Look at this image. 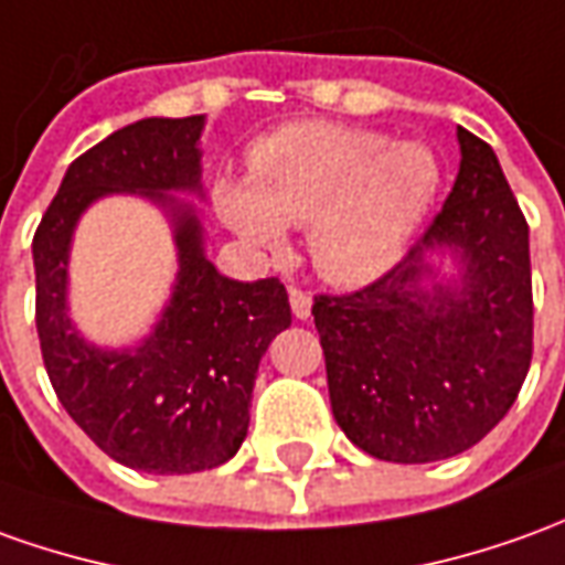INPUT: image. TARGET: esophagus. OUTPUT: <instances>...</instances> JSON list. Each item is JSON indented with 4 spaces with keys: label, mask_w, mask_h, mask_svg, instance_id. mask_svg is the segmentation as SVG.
Masks as SVG:
<instances>
[{
    "label": "esophagus",
    "mask_w": 565,
    "mask_h": 565,
    "mask_svg": "<svg viewBox=\"0 0 565 565\" xmlns=\"http://www.w3.org/2000/svg\"><path fill=\"white\" fill-rule=\"evenodd\" d=\"M289 305H291V313L298 317V320H307L310 317V305H313V298L307 295L305 289H289Z\"/></svg>",
    "instance_id": "34e87169"
}]
</instances>
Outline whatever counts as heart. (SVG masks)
Segmentation results:
<instances>
[{
  "instance_id": "1",
  "label": "heart",
  "mask_w": 565,
  "mask_h": 565,
  "mask_svg": "<svg viewBox=\"0 0 565 565\" xmlns=\"http://www.w3.org/2000/svg\"><path fill=\"white\" fill-rule=\"evenodd\" d=\"M439 157L418 141L338 122H295L252 147V181L212 190L221 221L282 255L286 227H310V258L334 286H365L403 258L443 193Z\"/></svg>"
}]
</instances>
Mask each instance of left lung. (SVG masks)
<instances>
[{
  "label": "left lung",
  "mask_w": 565,
  "mask_h": 565,
  "mask_svg": "<svg viewBox=\"0 0 565 565\" xmlns=\"http://www.w3.org/2000/svg\"><path fill=\"white\" fill-rule=\"evenodd\" d=\"M461 166L443 212L394 270L350 295H317L329 399L353 446L394 465L465 452L495 427L532 363L529 224L495 150L458 128ZM452 250L458 284H435Z\"/></svg>",
  "instance_id": "left-lung-1"
}]
</instances>
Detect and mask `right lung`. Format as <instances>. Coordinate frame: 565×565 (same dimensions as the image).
Here are the masks:
<instances>
[{"label": "right lung", "instance_id": "1", "mask_svg": "<svg viewBox=\"0 0 565 565\" xmlns=\"http://www.w3.org/2000/svg\"><path fill=\"white\" fill-rule=\"evenodd\" d=\"M205 116L141 119L85 150L64 174L33 236L36 329L61 406L113 461L147 473H196L231 461L248 434L260 356L291 326L279 279L217 274L190 202L202 196ZM138 192L167 209L179 276L154 332L138 349H95L66 310V267L81 212L100 195Z\"/></svg>", "mask_w": 565, "mask_h": 565}]
</instances>
